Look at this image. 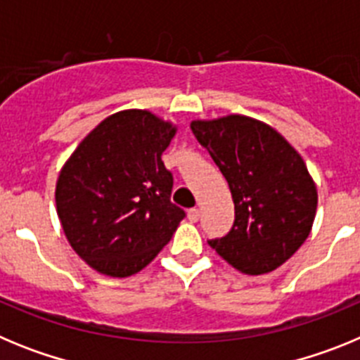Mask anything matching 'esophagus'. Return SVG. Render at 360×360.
I'll list each match as a JSON object with an SVG mask.
<instances>
[{
  "label": "esophagus",
  "instance_id": "esophagus-1",
  "mask_svg": "<svg viewBox=\"0 0 360 360\" xmlns=\"http://www.w3.org/2000/svg\"><path fill=\"white\" fill-rule=\"evenodd\" d=\"M187 218H189V221H198L200 219V209H189V212H187Z\"/></svg>",
  "mask_w": 360,
  "mask_h": 360
}]
</instances>
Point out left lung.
Wrapping results in <instances>:
<instances>
[{"mask_svg":"<svg viewBox=\"0 0 360 360\" xmlns=\"http://www.w3.org/2000/svg\"><path fill=\"white\" fill-rule=\"evenodd\" d=\"M191 129L231 189L234 225L209 245L241 274H269L304 243L317 187L297 151L272 126L247 115L196 119Z\"/></svg>","mask_w":360,"mask_h":360,"instance_id":"8db88e82","label":"left lung"}]
</instances>
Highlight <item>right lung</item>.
<instances>
[{
	"label": "right lung",
	"instance_id": "add662e5",
	"mask_svg": "<svg viewBox=\"0 0 360 360\" xmlns=\"http://www.w3.org/2000/svg\"><path fill=\"white\" fill-rule=\"evenodd\" d=\"M176 131L148 110L117 111L63 164L57 216L70 247L98 274L141 272L186 216L171 203L173 176L162 162Z\"/></svg>",
	"mask_w": 360,
	"mask_h": 360
}]
</instances>
